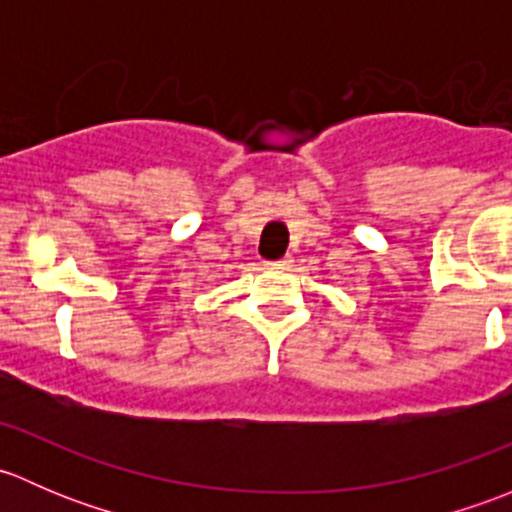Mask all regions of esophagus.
I'll return each mask as SVG.
<instances>
[{"mask_svg": "<svg viewBox=\"0 0 512 512\" xmlns=\"http://www.w3.org/2000/svg\"><path fill=\"white\" fill-rule=\"evenodd\" d=\"M265 267H267V270H277V272H282V270H289V267H292V257H282V260H272V262H265Z\"/></svg>", "mask_w": 512, "mask_h": 512, "instance_id": "1", "label": "esophagus"}]
</instances>
